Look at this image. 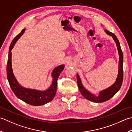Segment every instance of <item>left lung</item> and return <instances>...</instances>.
Returning a JSON list of instances; mask_svg holds the SVG:
<instances>
[{
    "mask_svg": "<svg viewBox=\"0 0 132 132\" xmlns=\"http://www.w3.org/2000/svg\"><path fill=\"white\" fill-rule=\"evenodd\" d=\"M105 31L106 32L108 35L112 36L113 39L114 40V42H116V45H117V50L118 51V55H119V64H118V73L116 81L112 86H110L107 89L102 90L101 92H100L98 95L95 96L94 94L90 93L83 86L78 74H77V84H78V88L81 94L86 99L91 101L92 102L97 103L105 102L106 101L110 100L111 98L114 96L115 94L117 93L118 92V90L120 89L123 81V54L122 50L121 48L120 42L118 41L117 38L116 37V36L114 34L109 32L108 30H105Z\"/></svg>",
    "mask_w": 132,
    "mask_h": 132,
    "instance_id": "obj_1",
    "label": "left lung"
}]
</instances>
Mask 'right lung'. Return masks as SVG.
Returning a JSON list of instances; mask_svg holds the SVG:
<instances>
[{"mask_svg":"<svg viewBox=\"0 0 132 132\" xmlns=\"http://www.w3.org/2000/svg\"><path fill=\"white\" fill-rule=\"evenodd\" d=\"M25 29H23L19 34L15 37L10 45L9 57L7 64V77L10 86L15 95L28 104L33 106H40L50 102L54 98L56 92L57 80L60 73L64 69V65L61 64L53 70L51 74L53 81L49 88L45 91L25 88L22 86L17 81L14 73H13L11 63V50L14 47L15 43L24 33Z\"/></svg>","mask_w":132,"mask_h":132,"instance_id":"obj_1","label":"right lung"}]
</instances>
